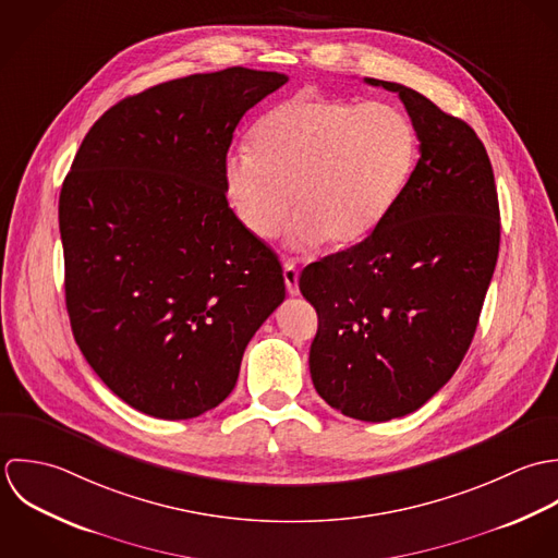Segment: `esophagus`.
<instances>
[{
    "label": "esophagus",
    "mask_w": 558,
    "mask_h": 558,
    "mask_svg": "<svg viewBox=\"0 0 558 558\" xmlns=\"http://www.w3.org/2000/svg\"><path fill=\"white\" fill-rule=\"evenodd\" d=\"M298 280H300V271H298L295 263L293 260H284V284H287L289 295H298L300 293Z\"/></svg>",
    "instance_id": "34e87169"
}]
</instances>
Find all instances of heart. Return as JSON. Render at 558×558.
<instances>
[{
  "instance_id": "b5f03b06",
  "label": "heart",
  "mask_w": 558,
  "mask_h": 558,
  "mask_svg": "<svg viewBox=\"0 0 558 558\" xmlns=\"http://www.w3.org/2000/svg\"><path fill=\"white\" fill-rule=\"evenodd\" d=\"M252 153L223 161V192L241 226L274 239L293 211L287 241L349 247L386 220L416 163V133L392 106H355L302 90L250 131Z\"/></svg>"
}]
</instances>
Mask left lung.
<instances>
[{"label": "left lung", "instance_id": "obj_1", "mask_svg": "<svg viewBox=\"0 0 558 558\" xmlns=\"http://www.w3.org/2000/svg\"><path fill=\"white\" fill-rule=\"evenodd\" d=\"M397 93L421 159L364 241L304 267L319 317L311 377L340 414L384 423L423 408L461 364L500 245L494 170L474 129L421 93Z\"/></svg>", "mask_w": 558, "mask_h": 558}]
</instances>
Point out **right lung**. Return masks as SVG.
<instances>
[{"label": "right lung", "mask_w": 558, "mask_h": 558, "mask_svg": "<svg viewBox=\"0 0 558 558\" xmlns=\"http://www.w3.org/2000/svg\"><path fill=\"white\" fill-rule=\"evenodd\" d=\"M287 82L232 66L126 97L93 124L64 179L73 336L142 414L185 421L218 408L284 300L278 256L228 207L223 161L243 113Z\"/></svg>", "instance_id": "add662e5"}]
</instances>
